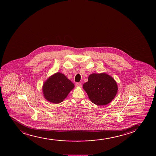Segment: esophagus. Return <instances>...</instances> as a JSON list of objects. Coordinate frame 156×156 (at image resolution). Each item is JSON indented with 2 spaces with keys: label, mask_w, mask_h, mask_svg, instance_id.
<instances>
[{
  "label": "esophagus",
  "mask_w": 156,
  "mask_h": 156,
  "mask_svg": "<svg viewBox=\"0 0 156 156\" xmlns=\"http://www.w3.org/2000/svg\"><path fill=\"white\" fill-rule=\"evenodd\" d=\"M75 85L77 86V87H82V84H81V83H76Z\"/></svg>",
  "instance_id": "34e87169"
}]
</instances>
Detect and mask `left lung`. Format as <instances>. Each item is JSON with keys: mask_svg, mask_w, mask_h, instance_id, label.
Returning <instances> with one entry per match:
<instances>
[{"mask_svg": "<svg viewBox=\"0 0 156 156\" xmlns=\"http://www.w3.org/2000/svg\"><path fill=\"white\" fill-rule=\"evenodd\" d=\"M83 88L91 102L98 106L106 105L111 102L118 91L116 82L105 73L90 74L87 82L83 85Z\"/></svg>", "mask_w": 156, "mask_h": 156, "instance_id": "8db88e82", "label": "left lung"}]
</instances>
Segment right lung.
<instances>
[{"label":"right lung","instance_id":"right-lung-1","mask_svg":"<svg viewBox=\"0 0 156 156\" xmlns=\"http://www.w3.org/2000/svg\"><path fill=\"white\" fill-rule=\"evenodd\" d=\"M74 87L73 83L64 74L58 72L44 83L43 94L49 102L59 104L66 98Z\"/></svg>","mask_w":156,"mask_h":156}]
</instances>
